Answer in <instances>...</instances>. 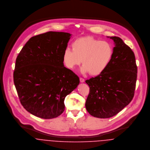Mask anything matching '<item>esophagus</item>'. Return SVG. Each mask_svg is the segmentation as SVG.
<instances>
[{"instance_id":"esophagus-1","label":"esophagus","mask_w":150,"mask_h":150,"mask_svg":"<svg viewBox=\"0 0 150 150\" xmlns=\"http://www.w3.org/2000/svg\"><path fill=\"white\" fill-rule=\"evenodd\" d=\"M80 81L81 83H84V82L85 81V80H84L83 78L80 77Z\"/></svg>"}]
</instances>
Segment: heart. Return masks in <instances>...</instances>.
Wrapping results in <instances>:
<instances>
[{"mask_svg": "<svg viewBox=\"0 0 150 150\" xmlns=\"http://www.w3.org/2000/svg\"><path fill=\"white\" fill-rule=\"evenodd\" d=\"M72 50L66 48L62 62L68 69L74 70L81 62V72L98 76L102 73L110 64L113 48L107 41H100L91 36L77 39L72 43Z\"/></svg>", "mask_w": 150, "mask_h": 150, "instance_id": "heart-1", "label": "heart"}]
</instances>
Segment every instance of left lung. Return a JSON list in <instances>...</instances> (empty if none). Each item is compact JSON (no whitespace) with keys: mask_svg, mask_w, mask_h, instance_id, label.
Instances as JSON below:
<instances>
[{"mask_svg":"<svg viewBox=\"0 0 150 150\" xmlns=\"http://www.w3.org/2000/svg\"><path fill=\"white\" fill-rule=\"evenodd\" d=\"M111 61L100 74L86 80L89 93L86 102L87 111L99 118H110L132 101L136 88L137 69L134 52L116 36Z\"/></svg>","mask_w":150,"mask_h":150,"instance_id":"obj_1","label":"left lung"}]
</instances>
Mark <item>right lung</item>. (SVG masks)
Returning <instances> with one entry per match:
<instances>
[{
	"label": "right lung",
	"instance_id": "add662e5",
	"mask_svg": "<svg viewBox=\"0 0 150 150\" xmlns=\"http://www.w3.org/2000/svg\"><path fill=\"white\" fill-rule=\"evenodd\" d=\"M71 35L48 32L35 36L17 57L13 78L20 102L38 117L60 115L64 111L65 97L80 83L79 77L62 62Z\"/></svg>",
	"mask_w": 150,
	"mask_h": 150
}]
</instances>
